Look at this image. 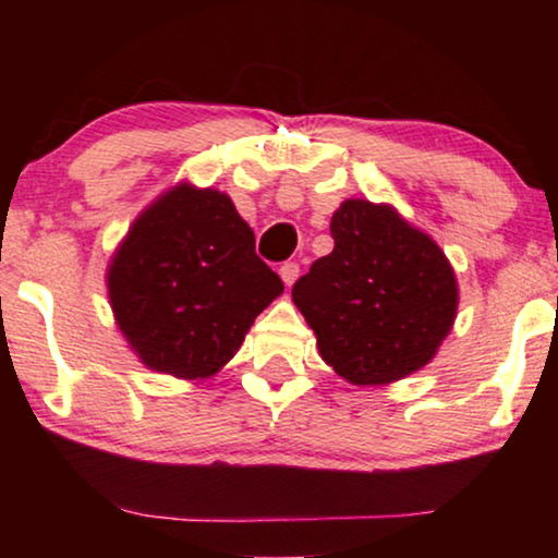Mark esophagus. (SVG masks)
Here are the masks:
<instances>
[{
	"label": "esophagus",
	"mask_w": 558,
	"mask_h": 558,
	"mask_svg": "<svg viewBox=\"0 0 558 558\" xmlns=\"http://www.w3.org/2000/svg\"><path fill=\"white\" fill-rule=\"evenodd\" d=\"M300 264L296 262H284L281 264V269H279V274H281V279H284V284H294L296 281V277H300Z\"/></svg>",
	"instance_id": "obj_1"
}]
</instances>
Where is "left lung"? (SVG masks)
<instances>
[{"mask_svg":"<svg viewBox=\"0 0 558 558\" xmlns=\"http://www.w3.org/2000/svg\"><path fill=\"white\" fill-rule=\"evenodd\" d=\"M332 254L292 287L319 355L350 384H391L426 365L452 330L457 281L429 235L388 205L345 201Z\"/></svg>","mask_w":558,"mask_h":558,"instance_id":"left-lung-1","label":"left lung"}]
</instances>
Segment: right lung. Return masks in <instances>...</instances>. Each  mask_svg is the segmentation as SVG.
Masks as SVG:
<instances>
[{"label":"right lung","mask_w":558,"mask_h":558,"mask_svg":"<svg viewBox=\"0 0 558 558\" xmlns=\"http://www.w3.org/2000/svg\"><path fill=\"white\" fill-rule=\"evenodd\" d=\"M284 292L256 239L218 190L180 185L142 213L109 269L111 310L151 371L213 376L256 315Z\"/></svg>","instance_id":"obj_1"}]
</instances>
